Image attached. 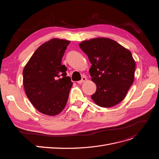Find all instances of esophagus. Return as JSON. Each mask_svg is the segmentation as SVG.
Here are the masks:
<instances>
[{"label":"esophagus","instance_id":"obj_1","mask_svg":"<svg viewBox=\"0 0 159 159\" xmlns=\"http://www.w3.org/2000/svg\"><path fill=\"white\" fill-rule=\"evenodd\" d=\"M86 80H87V78H86V77L84 76V77H82V78H81V80L80 81H78V84H82V83L84 82V81H85Z\"/></svg>","mask_w":159,"mask_h":159}]
</instances>
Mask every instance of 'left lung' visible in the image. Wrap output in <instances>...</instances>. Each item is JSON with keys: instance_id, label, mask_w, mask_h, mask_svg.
<instances>
[{"instance_id": "1", "label": "left lung", "mask_w": 159, "mask_h": 159, "mask_svg": "<svg viewBox=\"0 0 159 159\" xmlns=\"http://www.w3.org/2000/svg\"><path fill=\"white\" fill-rule=\"evenodd\" d=\"M79 46L91 64L89 73L97 87L91 95L94 102L102 107L121 102L134 81L135 62L131 52L106 38L83 41Z\"/></svg>"}]
</instances>
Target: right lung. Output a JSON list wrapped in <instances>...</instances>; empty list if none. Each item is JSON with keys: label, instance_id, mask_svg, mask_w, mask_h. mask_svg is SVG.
Masks as SVG:
<instances>
[{"label": "right lung", "instance_id": "right-lung-1", "mask_svg": "<svg viewBox=\"0 0 159 159\" xmlns=\"http://www.w3.org/2000/svg\"><path fill=\"white\" fill-rule=\"evenodd\" d=\"M53 39L34 52L23 70V84L32 104L40 113L54 116L62 111L73 83L66 76L67 68L61 61L70 44Z\"/></svg>", "mask_w": 159, "mask_h": 159}]
</instances>
